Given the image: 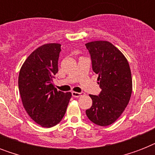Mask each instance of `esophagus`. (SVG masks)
Listing matches in <instances>:
<instances>
[{
	"label": "esophagus",
	"instance_id": "1",
	"mask_svg": "<svg viewBox=\"0 0 155 155\" xmlns=\"http://www.w3.org/2000/svg\"><path fill=\"white\" fill-rule=\"evenodd\" d=\"M72 97H82L84 96V93H83V92H72Z\"/></svg>",
	"mask_w": 155,
	"mask_h": 155
}]
</instances>
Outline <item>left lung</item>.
Masks as SVG:
<instances>
[{
  "label": "left lung",
  "instance_id": "obj_1",
  "mask_svg": "<svg viewBox=\"0 0 155 155\" xmlns=\"http://www.w3.org/2000/svg\"><path fill=\"white\" fill-rule=\"evenodd\" d=\"M85 45L102 89L99 96L89 95L92 105L86 114L95 124L107 126L120 117L130 101L133 90L130 64L122 52L108 41H93Z\"/></svg>",
  "mask_w": 155,
  "mask_h": 155
}]
</instances>
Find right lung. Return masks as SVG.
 Segmentation results:
<instances>
[{
	"label": "right lung",
	"instance_id": "add662e5",
	"mask_svg": "<svg viewBox=\"0 0 155 155\" xmlns=\"http://www.w3.org/2000/svg\"><path fill=\"white\" fill-rule=\"evenodd\" d=\"M60 51L59 43L38 47L28 56L19 72L18 87L24 108L42 127L60 122L71 98L70 92L58 91L53 84Z\"/></svg>",
	"mask_w": 155,
	"mask_h": 155
}]
</instances>
